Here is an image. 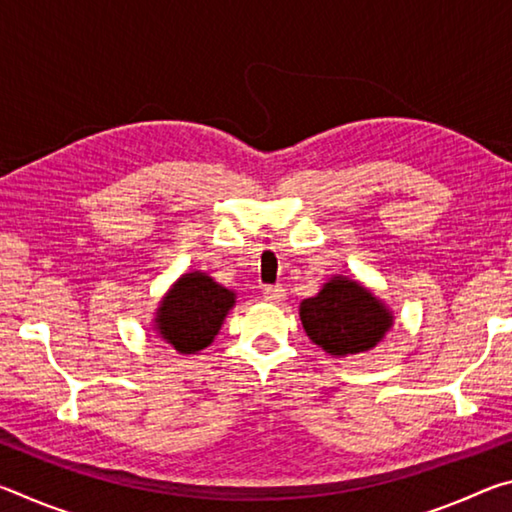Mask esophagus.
<instances>
[{
    "label": "esophagus",
    "mask_w": 512,
    "mask_h": 512,
    "mask_svg": "<svg viewBox=\"0 0 512 512\" xmlns=\"http://www.w3.org/2000/svg\"><path fill=\"white\" fill-rule=\"evenodd\" d=\"M284 296H287V293H284L282 284H268V287H264V298L268 302H282Z\"/></svg>",
    "instance_id": "1"
}]
</instances>
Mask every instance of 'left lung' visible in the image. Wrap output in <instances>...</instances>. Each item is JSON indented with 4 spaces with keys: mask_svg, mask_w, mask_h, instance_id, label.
<instances>
[{
    "mask_svg": "<svg viewBox=\"0 0 512 512\" xmlns=\"http://www.w3.org/2000/svg\"><path fill=\"white\" fill-rule=\"evenodd\" d=\"M300 320L309 339L334 357L375 348L393 325L384 305L348 277H334L318 296L302 302Z\"/></svg>",
    "mask_w": 512,
    "mask_h": 512,
    "instance_id": "obj_1",
    "label": "left lung"
}]
</instances>
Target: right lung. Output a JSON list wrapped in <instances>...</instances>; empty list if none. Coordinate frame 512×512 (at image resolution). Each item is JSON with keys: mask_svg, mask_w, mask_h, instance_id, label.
I'll return each instance as SVG.
<instances>
[{"mask_svg": "<svg viewBox=\"0 0 512 512\" xmlns=\"http://www.w3.org/2000/svg\"><path fill=\"white\" fill-rule=\"evenodd\" d=\"M232 305L235 293L205 273H187L162 300L155 323L180 354H194L214 341Z\"/></svg>", "mask_w": 512, "mask_h": 512, "instance_id": "obj_1", "label": "right lung"}]
</instances>
